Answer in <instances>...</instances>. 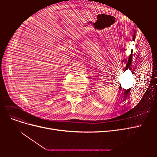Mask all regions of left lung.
Listing matches in <instances>:
<instances>
[{"label":"left lung","mask_w":157,"mask_h":157,"mask_svg":"<svg viewBox=\"0 0 157 157\" xmlns=\"http://www.w3.org/2000/svg\"><path fill=\"white\" fill-rule=\"evenodd\" d=\"M126 91H127V90H126Z\"/></svg>","instance_id":"left-lung-1"}]
</instances>
